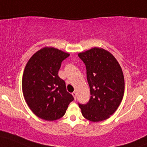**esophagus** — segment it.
Instances as JSON below:
<instances>
[{"label": "esophagus", "instance_id": "esophagus-1", "mask_svg": "<svg viewBox=\"0 0 147 147\" xmlns=\"http://www.w3.org/2000/svg\"><path fill=\"white\" fill-rule=\"evenodd\" d=\"M72 95L73 96V97H74V98H75V100H76V97H77V93H76V92L74 91L73 93H72Z\"/></svg>", "mask_w": 147, "mask_h": 147}]
</instances>
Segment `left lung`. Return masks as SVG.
Returning a JSON list of instances; mask_svg holds the SVG:
<instances>
[{
  "mask_svg": "<svg viewBox=\"0 0 147 147\" xmlns=\"http://www.w3.org/2000/svg\"><path fill=\"white\" fill-rule=\"evenodd\" d=\"M78 56L86 65L91 95L87 104H79L82 115L92 122L106 120L123 99L125 82L121 67L115 57L102 48L93 47Z\"/></svg>",
  "mask_w": 147,
  "mask_h": 147,
  "instance_id": "obj_1",
  "label": "left lung"
}]
</instances>
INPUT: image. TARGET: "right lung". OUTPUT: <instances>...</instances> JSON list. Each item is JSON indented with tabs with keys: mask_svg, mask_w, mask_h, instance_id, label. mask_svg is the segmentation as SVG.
I'll return each mask as SVG.
<instances>
[{
	"mask_svg": "<svg viewBox=\"0 0 147 147\" xmlns=\"http://www.w3.org/2000/svg\"><path fill=\"white\" fill-rule=\"evenodd\" d=\"M70 54L51 47L38 50L29 59L22 77V91L27 105L35 115L46 121L59 119L65 114L73 96L58 75L61 63Z\"/></svg>",
	"mask_w": 147,
	"mask_h": 147,
	"instance_id": "obj_1",
	"label": "right lung"
}]
</instances>
